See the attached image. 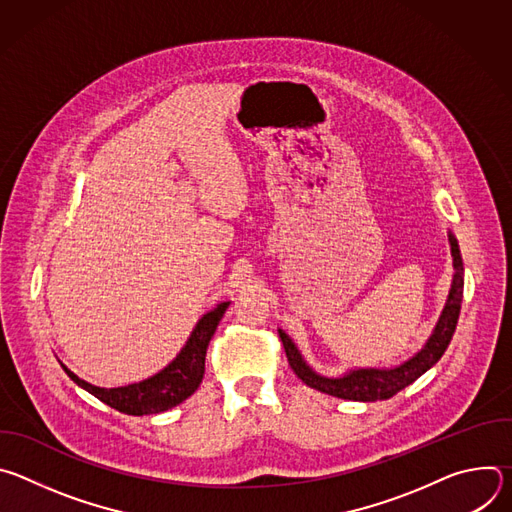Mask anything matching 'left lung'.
Here are the masks:
<instances>
[{
	"label": "left lung",
	"mask_w": 512,
	"mask_h": 512,
	"mask_svg": "<svg viewBox=\"0 0 512 512\" xmlns=\"http://www.w3.org/2000/svg\"><path fill=\"white\" fill-rule=\"evenodd\" d=\"M450 247L454 257V279L448 302L444 312L437 320L433 334L425 342V346L405 360L399 367L393 369H354L342 377H322L314 369L308 367V362L302 358L298 346L291 342V338L279 330V338L285 348V356L289 367L294 369L298 379H302L308 387L318 389L320 393L348 399V401H383L397 395L401 389L417 381L425 371H429L433 364L442 358L446 352L458 324L460 308H462V294H464V263L460 255V247L456 237L450 233Z\"/></svg>",
	"instance_id": "left-lung-1"
}]
</instances>
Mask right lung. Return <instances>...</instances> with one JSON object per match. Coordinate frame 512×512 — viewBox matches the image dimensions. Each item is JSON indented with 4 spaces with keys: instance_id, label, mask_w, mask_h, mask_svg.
Returning <instances> with one entry per match:
<instances>
[{
    "instance_id": "right-lung-1",
    "label": "right lung",
    "mask_w": 512,
    "mask_h": 512,
    "mask_svg": "<svg viewBox=\"0 0 512 512\" xmlns=\"http://www.w3.org/2000/svg\"><path fill=\"white\" fill-rule=\"evenodd\" d=\"M231 302L218 304L214 310L204 314L196 328L192 330L188 342L180 350V354L168 364L164 371L158 375L145 379L141 383H133L127 387L117 389H101L95 387L83 379H79L75 373H70L66 367L64 373L75 381L79 387L95 395L99 401L107 403L109 407L127 413V415H150V413H162L178 403L186 401L202 383L204 379V358L208 342L225 316Z\"/></svg>"
}]
</instances>
